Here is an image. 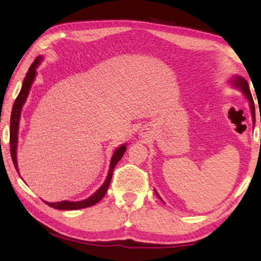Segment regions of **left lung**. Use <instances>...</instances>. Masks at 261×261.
Instances as JSON below:
<instances>
[{
  "label": "left lung",
  "instance_id": "obj_1",
  "mask_svg": "<svg viewBox=\"0 0 261 261\" xmlns=\"http://www.w3.org/2000/svg\"><path fill=\"white\" fill-rule=\"evenodd\" d=\"M233 84H235V86L240 87L241 90L243 91V93L245 94V96L247 98V100L250 101L251 103V110H252V116H253V122H254V103H253V99H252V94H251V91H250V87H249V84L245 81L244 78H242L240 76H236V78L233 79ZM158 194V193H156Z\"/></svg>",
  "mask_w": 261,
  "mask_h": 261
}]
</instances>
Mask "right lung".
I'll use <instances>...</instances> for the list:
<instances>
[{
	"label": "right lung",
	"instance_id": "obj_1",
	"mask_svg": "<svg viewBox=\"0 0 261 261\" xmlns=\"http://www.w3.org/2000/svg\"><path fill=\"white\" fill-rule=\"evenodd\" d=\"M40 63V57H37L34 62L31 65L28 73H26V77L24 78L23 86H21V90L19 92L18 96L14 103V107H12V113H11V118H10V153L12 158V162H14L16 170L18 171V167H17V158H16V148H17V135H18V125H19V117H20V110L23 105L25 102L26 98L29 95L30 87L32 85L33 79L35 77V72H37V67L38 64ZM125 145H122L121 147H118L116 151H115L114 155L112 158V162H110V168L109 173L107 176V179L103 183L102 187H101L98 191H96L93 196L87 198L85 200L82 201H60V202H46L48 206L54 207L56 210H67V211H73V210H82L86 208V207H91L95 205L96 202H99L102 198L105 197L106 192H107L108 187L110 184V180L113 177V171L115 166L117 165V162L121 160L123 154L125 152Z\"/></svg>",
	"mask_w": 261,
	"mask_h": 261
}]
</instances>
